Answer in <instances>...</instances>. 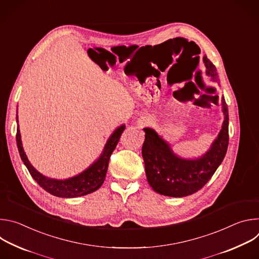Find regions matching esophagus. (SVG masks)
Returning <instances> with one entry per match:
<instances>
[{
  "label": "esophagus",
  "mask_w": 259,
  "mask_h": 259,
  "mask_svg": "<svg viewBox=\"0 0 259 259\" xmlns=\"http://www.w3.org/2000/svg\"><path fill=\"white\" fill-rule=\"evenodd\" d=\"M140 123H146V120L142 119V120H140Z\"/></svg>",
  "instance_id": "obj_1"
}]
</instances>
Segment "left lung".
<instances>
[{
    "instance_id": "8db88e82",
    "label": "left lung",
    "mask_w": 259,
    "mask_h": 259,
    "mask_svg": "<svg viewBox=\"0 0 259 259\" xmlns=\"http://www.w3.org/2000/svg\"><path fill=\"white\" fill-rule=\"evenodd\" d=\"M205 75L210 81L219 83L214 64L203 57ZM221 106L225 120L220 132L209 150L199 158L188 159L176 155L170 144L152 128H143L145 139L142 158L145 174L153 190L164 196L182 198L201 190L224 161L229 145V109L224 97Z\"/></svg>"
}]
</instances>
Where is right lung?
Masks as SVG:
<instances>
[{
	"label": "right lung",
	"instance_id": "add662e5",
	"mask_svg": "<svg viewBox=\"0 0 259 259\" xmlns=\"http://www.w3.org/2000/svg\"><path fill=\"white\" fill-rule=\"evenodd\" d=\"M16 122L18 123V116L16 115ZM125 125L119 126L113 134L110 135L103 147V151L98 159L93 162L87 169L83 172L66 178V179H55L50 178L36 170L28 161L21 141V135L19 130V125L16 133V142L20 158L24 165L26 166L28 172L32 178L38 182L39 186L44 189L49 194L59 197V198H77L86 196L97 191L105 179L109 158L119 142L121 134L125 130Z\"/></svg>",
	"mask_w": 259,
	"mask_h": 259
}]
</instances>
